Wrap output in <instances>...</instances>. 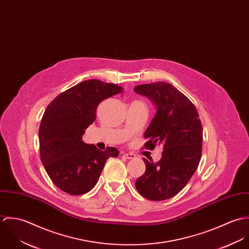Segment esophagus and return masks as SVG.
Returning <instances> with one entry per match:
<instances>
[{
    "mask_svg": "<svg viewBox=\"0 0 249 249\" xmlns=\"http://www.w3.org/2000/svg\"><path fill=\"white\" fill-rule=\"evenodd\" d=\"M124 157L126 159H134L136 156L133 153H124Z\"/></svg>",
    "mask_w": 249,
    "mask_h": 249,
    "instance_id": "esophagus-1",
    "label": "esophagus"
}]
</instances>
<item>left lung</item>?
I'll return each mask as SVG.
<instances>
[{"label":"left lung","instance_id":"1","mask_svg":"<svg viewBox=\"0 0 249 249\" xmlns=\"http://www.w3.org/2000/svg\"><path fill=\"white\" fill-rule=\"evenodd\" d=\"M134 91L155 106L156 114L144 131V146L163 145L161 159L143 158L145 172L135 182L143 197L160 201L178 194L189 182L201 157L202 125L196 108L172 84L158 81L138 85Z\"/></svg>","mask_w":249,"mask_h":249}]
</instances>
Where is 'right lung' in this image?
Masks as SVG:
<instances>
[{"instance_id":"add662e5","label":"right lung","mask_w":249,"mask_h":249,"mask_svg":"<svg viewBox=\"0 0 249 249\" xmlns=\"http://www.w3.org/2000/svg\"><path fill=\"white\" fill-rule=\"evenodd\" d=\"M123 87L98 79L84 80L57 96L46 108L39 128L40 158L53 184L63 192L79 196L98 182L116 147L102 151L82 141L96 119L101 102L123 92Z\"/></svg>"}]
</instances>
